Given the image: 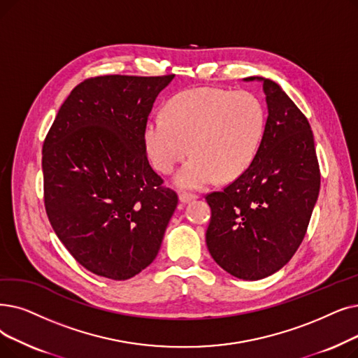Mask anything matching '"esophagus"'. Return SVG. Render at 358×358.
Masks as SVG:
<instances>
[{"instance_id":"1","label":"esophagus","mask_w":358,"mask_h":358,"mask_svg":"<svg viewBox=\"0 0 358 358\" xmlns=\"http://www.w3.org/2000/svg\"><path fill=\"white\" fill-rule=\"evenodd\" d=\"M194 199H197V194H194V193H181L180 194L181 203H189V201H192Z\"/></svg>"}]
</instances>
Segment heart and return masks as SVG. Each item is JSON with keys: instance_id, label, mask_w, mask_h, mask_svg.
Returning <instances> with one entry per match:
<instances>
[{"instance_id": "1", "label": "heart", "mask_w": 358, "mask_h": 358, "mask_svg": "<svg viewBox=\"0 0 358 358\" xmlns=\"http://www.w3.org/2000/svg\"><path fill=\"white\" fill-rule=\"evenodd\" d=\"M263 130L265 110L252 92L197 87L171 98L165 117L148 120L143 137L153 166L162 174L173 173L192 152L176 182L201 189L217 177H240L256 157Z\"/></svg>"}]
</instances>
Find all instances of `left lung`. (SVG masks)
Returning <instances> with one entry per match:
<instances>
[{
	"label": "left lung",
	"mask_w": 358,
	"mask_h": 358,
	"mask_svg": "<svg viewBox=\"0 0 358 358\" xmlns=\"http://www.w3.org/2000/svg\"><path fill=\"white\" fill-rule=\"evenodd\" d=\"M268 120L256 157L222 192L206 194L212 216L206 244L232 276L257 281L297 252L320 189L313 131L281 86L263 77Z\"/></svg>",
	"instance_id": "1"
}]
</instances>
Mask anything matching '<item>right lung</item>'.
Wrapping results in <instances>:
<instances>
[{"instance_id":"right-lung-1","label":"right lung","mask_w":358,"mask_h":358,"mask_svg":"<svg viewBox=\"0 0 358 358\" xmlns=\"http://www.w3.org/2000/svg\"><path fill=\"white\" fill-rule=\"evenodd\" d=\"M173 79L90 77L71 90L45 137L46 215L92 273L124 281L159 252L178 196L152 169L143 133L155 99Z\"/></svg>"}]
</instances>
